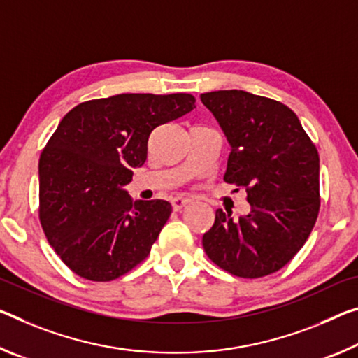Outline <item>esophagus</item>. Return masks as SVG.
Instances as JSON below:
<instances>
[{"mask_svg":"<svg viewBox=\"0 0 358 358\" xmlns=\"http://www.w3.org/2000/svg\"><path fill=\"white\" fill-rule=\"evenodd\" d=\"M191 199L189 197H183V196H178V197H173L172 199V207L175 212H180V210H183L186 206H189Z\"/></svg>","mask_w":358,"mask_h":358,"instance_id":"1","label":"esophagus"}]
</instances>
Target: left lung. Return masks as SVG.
<instances>
[{"label": "left lung", "mask_w": 358, "mask_h": 358, "mask_svg": "<svg viewBox=\"0 0 358 358\" xmlns=\"http://www.w3.org/2000/svg\"><path fill=\"white\" fill-rule=\"evenodd\" d=\"M228 137L224 181L245 189L248 215L218 208L202 237L207 257L229 274L259 279L290 263L320 210V161L298 116L280 101L243 90L201 95Z\"/></svg>", "instance_id": "left-lung-1"}]
</instances>
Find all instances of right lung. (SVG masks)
Segmentation results:
<instances>
[{
  "instance_id": "obj_1",
  "label": "right lung",
  "mask_w": 358,
  "mask_h": 358,
  "mask_svg": "<svg viewBox=\"0 0 358 358\" xmlns=\"http://www.w3.org/2000/svg\"><path fill=\"white\" fill-rule=\"evenodd\" d=\"M191 94H119L68 111L39 157V221L76 275L110 282L148 257L172 213L167 201L130 199L156 127L194 110Z\"/></svg>"
}]
</instances>
